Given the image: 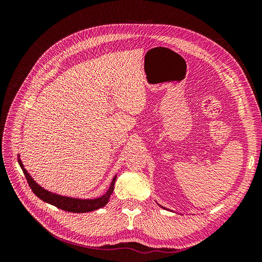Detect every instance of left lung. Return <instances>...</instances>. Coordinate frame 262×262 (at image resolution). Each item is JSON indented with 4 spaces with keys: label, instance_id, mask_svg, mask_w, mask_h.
<instances>
[{
    "label": "left lung",
    "instance_id": "8db88e82",
    "mask_svg": "<svg viewBox=\"0 0 262 262\" xmlns=\"http://www.w3.org/2000/svg\"><path fill=\"white\" fill-rule=\"evenodd\" d=\"M160 207H162V205H160ZM162 208H163V209H165V208H164V207H162Z\"/></svg>",
    "mask_w": 262,
    "mask_h": 262
}]
</instances>
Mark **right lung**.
<instances>
[{
    "mask_svg": "<svg viewBox=\"0 0 262 262\" xmlns=\"http://www.w3.org/2000/svg\"><path fill=\"white\" fill-rule=\"evenodd\" d=\"M18 164L20 166V168L23 169L24 175H25L28 185L33 191L39 199H41L42 201L50 203L54 207H57L61 210H64L68 212H73V213H86V212H92L95 210H98L108 203L109 198L112 195L114 191V187H115V181L117 178V175L114 177L112 184H110L109 189L107 190V192L98 198H95V199H77V198H71V196H64V195H60L57 193H53L51 191H48V190L42 188L41 186H39L37 182L33 179L29 175V172L24 167V165L19 158L18 154Z\"/></svg>",
    "mask_w": 262,
    "mask_h": 262,
    "instance_id": "obj_1",
    "label": "right lung"
}]
</instances>
